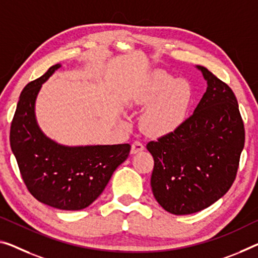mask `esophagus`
Returning <instances> with one entry per match:
<instances>
[{
	"label": "esophagus",
	"mask_w": 258,
	"mask_h": 258,
	"mask_svg": "<svg viewBox=\"0 0 258 258\" xmlns=\"http://www.w3.org/2000/svg\"><path fill=\"white\" fill-rule=\"evenodd\" d=\"M143 150H144V145H143L141 142L136 141V142L133 143V145H132V153L133 154H136L138 152H142Z\"/></svg>",
	"instance_id": "1"
}]
</instances>
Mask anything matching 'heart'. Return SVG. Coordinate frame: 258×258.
<instances>
[{"mask_svg":"<svg viewBox=\"0 0 258 258\" xmlns=\"http://www.w3.org/2000/svg\"><path fill=\"white\" fill-rule=\"evenodd\" d=\"M189 83L162 71H154L130 97L133 107L148 106L141 118V128L148 136L162 137L183 123L191 104Z\"/></svg>","mask_w":258,"mask_h":258,"instance_id":"heart-1","label":"heart"}]
</instances>
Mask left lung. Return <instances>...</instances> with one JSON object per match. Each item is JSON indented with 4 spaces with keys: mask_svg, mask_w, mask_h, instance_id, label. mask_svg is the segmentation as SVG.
I'll return each instance as SVG.
<instances>
[{
    "mask_svg": "<svg viewBox=\"0 0 258 258\" xmlns=\"http://www.w3.org/2000/svg\"><path fill=\"white\" fill-rule=\"evenodd\" d=\"M208 88L194 114L175 132L150 142L153 196L173 215H191L223 197L235 180L244 128L232 89L196 66Z\"/></svg>",
    "mask_w": 258,
    "mask_h": 258,
    "instance_id": "8db88e82",
    "label": "left lung"
}]
</instances>
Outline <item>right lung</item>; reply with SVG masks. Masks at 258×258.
Returning <instances> with one entry per match:
<instances>
[{"label": "right lung", "mask_w": 258, "mask_h": 258, "mask_svg": "<svg viewBox=\"0 0 258 258\" xmlns=\"http://www.w3.org/2000/svg\"><path fill=\"white\" fill-rule=\"evenodd\" d=\"M61 64L22 91L10 128V146L33 197L55 209L77 211L92 204L129 156V144L68 146L47 137L35 117L41 86Z\"/></svg>", "instance_id": "1"}]
</instances>
